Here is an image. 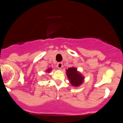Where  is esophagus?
<instances>
[{
  "instance_id": "obj_1",
  "label": "esophagus",
  "mask_w": 123,
  "mask_h": 123,
  "mask_svg": "<svg viewBox=\"0 0 123 123\" xmlns=\"http://www.w3.org/2000/svg\"><path fill=\"white\" fill-rule=\"evenodd\" d=\"M62 67H63L62 63L60 62V63H57V68H58V69H61V68H62Z\"/></svg>"
}]
</instances>
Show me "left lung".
I'll list each match as a JSON object with an SVG mask.
<instances>
[{"instance_id":"left-lung-1","label":"left lung","mask_w":123,"mask_h":123,"mask_svg":"<svg viewBox=\"0 0 123 123\" xmlns=\"http://www.w3.org/2000/svg\"><path fill=\"white\" fill-rule=\"evenodd\" d=\"M66 74L67 75L69 82L74 87H79L82 84L84 81V76L78 71L76 68L71 67L68 68L66 70Z\"/></svg>"}]
</instances>
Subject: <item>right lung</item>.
<instances>
[{
	"label": "right lung",
	"mask_w": 123,
	"mask_h": 123,
	"mask_svg": "<svg viewBox=\"0 0 123 123\" xmlns=\"http://www.w3.org/2000/svg\"><path fill=\"white\" fill-rule=\"evenodd\" d=\"M51 71H52V68H48V69H47V70L45 71V73H50Z\"/></svg>",
	"instance_id": "right-lung-1"
}]
</instances>
